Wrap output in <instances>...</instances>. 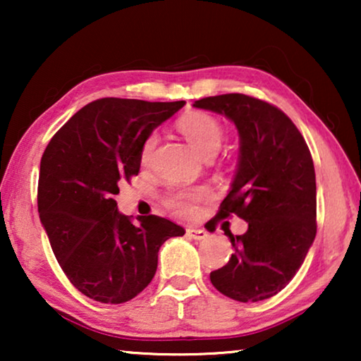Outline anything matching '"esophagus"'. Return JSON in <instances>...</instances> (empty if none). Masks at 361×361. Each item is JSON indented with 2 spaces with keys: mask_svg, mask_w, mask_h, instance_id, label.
<instances>
[{
  "mask_svg": "<svg viewBox=\"0 0 361 361\" xmlns=\"http://www.w3.org/2000/svg\"><path fill=\"white\" fill-rule=\"evenodd\" d=\"M187 235H189L192 240H197V241H204L209 238V233L202 228H187Z\"/></svg>",
  "mask_w": 361,
  "mask_h": 361,
  "instance_id": "1",
  "label": "esophagus"
}]
</instances>
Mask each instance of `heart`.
<instances>
[{"label":"heart","mask_w":361,"mask_h":361,"mask_svg":"<svg viewBox=\"0 0 361 361\" xmlns=\"http://www.w3.org/2000/svg\"><path fill=\"white\" fill-rule=\"evenodd\" d=\"M177 128L185 140L195 147L200 156L205 159L214 157L220 151L221 142H224L225 133L224 128L214 116L207 113L194 111L184 115L177 121ZM157 137L156 135H149L141 146V162L146 164L151 159L152 151H154ZM209 195L205 189H176L166 195L164 204L179 215H190L195 210V204Z\"/></svg>","instance_id":"obj_1"}]
</instances>
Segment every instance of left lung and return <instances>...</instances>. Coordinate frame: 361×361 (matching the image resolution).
Here are the masks:
<instances>
[{
  "label": "left lung",
  "instance_id": "1",
  "mask_svg": "<svg viewBox=\"0 0 361 361\" xmlns=\"http://www.w3.org/2000/svg\"><path fill=\"white\" fill-rule=\"evenodd\" d=\"M194 106L226 116L240 135L235 179L214 220L238 215L248 230L225 231L235 251L212 271V284L240 302L273 298L298 273L317 233L312 156L289 116L268 102L226 93Z\"/></svg>",
  "mask_w": 361,
  "mask_h": 361
}]
</instances>
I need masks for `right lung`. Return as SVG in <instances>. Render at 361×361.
Here are the masks:
<instances>
[{
    "instance_id": "1",
    "label": "right lung",
    "mask_w": 361,
    "mask_h": 361,
    "mask_svg": "<svg viewBox=\"0 0 361 361\" xmlns=\"http://www.w3.org/2000/svg\"><path fill=\"white\" fill-rule=\"evenodd\" d=\"M185 102L102 98L78 110L41 159L37 210L68 281L87 298L123 304L154 278L157 253L185 230L157 215L130 216L113 199L141 166V146Z\"/></svg>"
}]
</instances>
